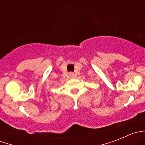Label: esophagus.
<instances>
[{"label": "esophagus", "instance_id": "esophagus-1", "mask_svg": "<svg viewBox=\"0 0 145 145\" xmlns=\"http://www.w3.org/2000/svg\"><path fill=\"white\" fill-rule=\"evenodd\" d=\"M69 76L71 77V78H74V74H73V73H70Z\"/></svg>", "mask_w": 145, "mask_h": 145}]
</instances>
